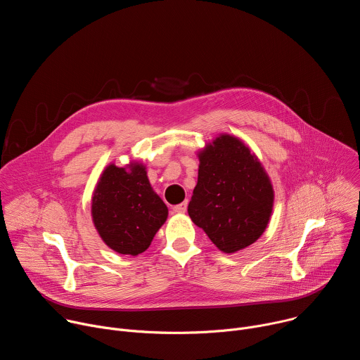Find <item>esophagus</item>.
I'll return each mask as SVG.
<instances>
[{
    "mask_svg": "<svg viewBox=\"0 0 360 360\" xmlns=\"http://www.w3.org/2000/svg\"><path fill=\"white\" fill-rule=\"evenodd\" d=\"M186 208H188V200L175 205V207H174L172 210H174V212H176V214H184V212L186 211Z\"/></svg>",
    "mask_w": 360,
    "mask_h": 360,
    "instance_id": "obj_1",
    "label": "esophagus"
}]
</instances>
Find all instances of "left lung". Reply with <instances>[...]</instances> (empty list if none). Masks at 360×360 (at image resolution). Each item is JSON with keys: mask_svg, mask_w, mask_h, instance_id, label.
Wrapping results in <instances>:
<instances>
[{"mask_svg": "<svg viewBox=\"0 0 360 360\" xmlns=\"http://www.w3.org/2000/svg\"><path fill=\"white\" fill-rule=\"evenodd\" d=\"M198 184L188 214L224 252L233 253L258 239L269 222L274 189L261 162L231 135L199 153Z\"/></svg>", "mask_w": 360, "mask_h": 360, "instance_id": "left-lung-1", "label": "left lung"}]
</instances>
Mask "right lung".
<instances>
[{
  "mask_svg": "<svg viewBox=\"0 0 360 360\" xmlns=\"http://www.w3.org/2000/svg\"><path fill=\"white\" fill-rule=\"evenodd\" d=\"M168 208L152 191L142 165L131 169L110 165L94 198L92 219L104 242L118 253L139 255L167 221Z\"/></svg>",
  "mask_w": 360,
  "mask_h": 360,
  "instance_id": "obj_1",
  "label": "right lung"
}]
</instances>
